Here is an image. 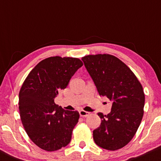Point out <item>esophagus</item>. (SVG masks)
<instances>
[{
    "mask_svg": "<svg viewBox=\"0 0 161 161\" xmlns=\"http://www.w3.org/2000/svg\"><path fill=\"white\" fill-rule=\"evenodd\" d=\"M79 113H80V115L81 117H87L90 115V113H88V112L86 111H84V110H80Z\"/></svg>",
    "mask_w": 161,
    "mask_h": 161,
    "instance_id": "esophagus-1",
    "label": "esophagus"
}]
</instances>
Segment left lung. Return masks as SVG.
Masks as SVG:
<instances>
[{
  "instance_id": "obj_1",
  "label": "left lung",
  "mask_w": 161,
  "mask_h": 161,
  "mask_svg": "<svg viewBox=\"0 0 161 161\" xmlns=\"http://www.w3.org/2000/svg\"><path fill=\"white\" fill-rule=\"evenodd\" d=\"M81 59L100 96L113 101L109 114L98 113L102 122L93 131V140L102 148H122L133 138L142 122L143 87L129 67L113 55H89Z\"/></svg>"
}]
</instances>
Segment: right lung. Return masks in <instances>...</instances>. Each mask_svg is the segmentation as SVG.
Returning <instances> with one entry per match:
<instances>
[{"label": "right lung", "instance_id": "obj_1", "mask_svg": "<svg viewBox=\"0 0 161 161\" xmlns=\"http://www.w3.org/2000/svg\"><path fill=\"white\" fill-rule=\"evenodd\" d=\"M83 65L79 58L55 56L41 61L23 82L19 93V110L25 131L34 144L55 151L70 143L79 113L55 103L59 90Z\"/></svg>", "mask_w": 161, "mask_h": 161}]
</instances>
